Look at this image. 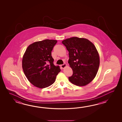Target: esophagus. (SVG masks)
Wrapping results in <instances>:
<instances>
[{
    "label": "esophagus",
    "mask_w": 122,
    "mask_h": 122,
    "mask_svg": "<svg viewBox=\"0 0 122 122\" xmlns=\"http://www.w3.org/2000/svg\"><path fill=\"white\" fill-rule=\"evenodd\" d=\"M66 66H67L66 64H64V65H61V67L62 68V69H64V68H65V67H66Z\"/></svg>",
    "instance_id": "1"
}]
</instances>
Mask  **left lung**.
Instances as JSON below:
<instances>
[{
  "label": "left lung",
  "mask_w": 122,
  "mask_h": 122,
  "mask_svg": "<svg viewBox=\"0 0 122 122\" xmlns=\"http://www.w3.org/2000/svg\"><path fill=\"white\" fill-rule=\"evenodd\" d=\"M62 43L69 52L68 63L73 75L68 80L73 84L83 86L90 83L99 69L100 58L94 44L88 39L72 37Z\"/></svg>",
  "instance_id": "8db88e82"
}]
</instances>
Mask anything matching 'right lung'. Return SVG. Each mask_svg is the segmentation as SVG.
Listing matches in <instances>:
<instances>
[{"label":"right lung","instance_id":"right-lung-1","mask_svg":"<svg viewBox=\"0 0 122 122\" xmlns=\"http://www.w3.org/2000/svg\"><path fill=\"white\" fill-rule=\"evenodd\" d=\"M57 43L54 40L34 42L26 48L22 58V68L27 79L34 86L43 88L55 82L61 70L54 65L51 56Z\"/></svg>","mask_w":122,"mask_h":122}]
</instances>
